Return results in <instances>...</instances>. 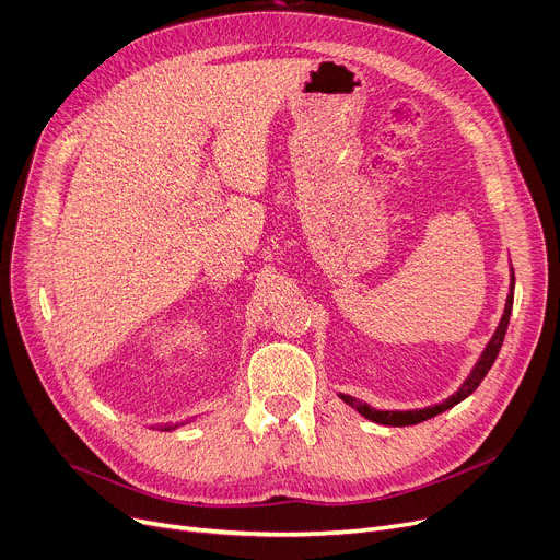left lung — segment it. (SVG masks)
<instances>
[{
	"mask_svg": "<svg viewBox=\"0 0 560 560\" xmlns=\"http://www.w3.org/2000/svg\"><path fill=\"white\" fill-rule=\"evenodd\" d=\"M513 290H515V277H513V270H511V290H509V298H506V308H504V315L502 319H499V327L497 331L492 334L490 342L486 345L483 354L479 357L477 365L472 368V372H469V376L463 381L460 388L447 397L445 401H440L435 406H427V408H416V410H378V408H372L370 404L351 397V395H342L340 393V399L345 404H349L354 410H359V413L376 424H386V427H410V424H418V422H424L429 418H435L438 413H445V410H450L452 406H456L458 401H463L465 397L472 395L479 384L483 381V376L488 374V370L492 368L499 349H502V342H504V336H506V329H509V319H511V311H513Z\"/></svg>",
	"mask_w": 560,
	"mask_h": 560,
	"instance_id": "left-lung-1",
	"label": "left lung"
}]
</instances>
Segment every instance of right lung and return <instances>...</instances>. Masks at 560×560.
Here are the masks:
<instances>
[{
  "instance_id": "right-lung-1",
  "label": "right lung",
  "mask_w": 560,
  "mask_h": 560,
  "mask_svg": "<svg viewBox=\"0 0 560 560\" xmlns=\"http://www.w3.org/2000/svg\"><path fill=\"white\" fill-rule=\"evenodd\" d=\"M182 424H184V422H182ZM176 427H179V424H165V427H163V424H159V429H161V431H172V429H176Z\"/></svg>"
}]
</instances>
